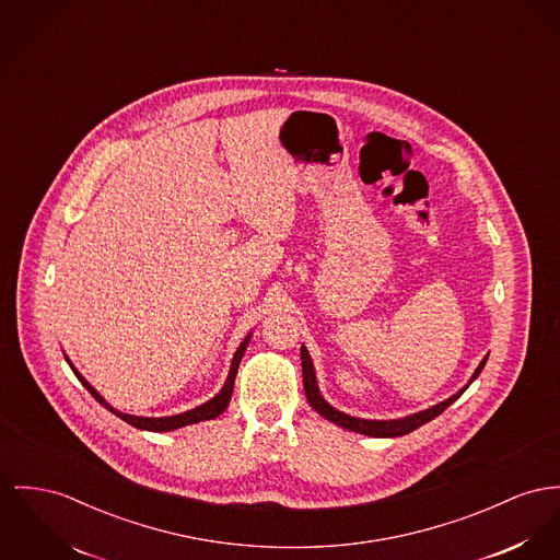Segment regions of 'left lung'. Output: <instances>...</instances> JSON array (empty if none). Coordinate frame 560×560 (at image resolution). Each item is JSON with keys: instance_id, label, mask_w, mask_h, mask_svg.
Masks as SVG:
<instances>
[{"instance_id": "obj_1", "label": "left lung", "mask_w": 560, "mask_h": 560, "mask_svg": "<svg viewBox=\"0 0 560 560\" xmlns=\"http://www.w3.org/2000/svg\"><path fill=\"white\" fill-rule=\"evenodd\" d=\"M486 361L488 357L482 359V363L478 365V370L474 372V375L469 377V382L456 393L452 395L446 401L429 408V410L418 411V413H410L406 418H397V420H365V418H354V416H348L343 411L336 410L334 406H329L325 401V397L320 395L318 390V382H316V373H314V365H312V359H310V352L305 346H301V370H303V390H305V397H307V404L318 411L323 418L336 422L337 427L341 429H348V431H354V433H361V435H370V438H401V435H408L413 429L427 424L429 420H433L435 416H440L442 411L446 410L447 406H452L467 388L469 384L480 375V372L485 370Z\"/></svg>"}]
</instances>
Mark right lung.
Instances as JSON below:
<instances>
[{
  "label": "right lung",
  "instance_id": "add662e5",
  "mask_svg": "<svg viewBox=\"0 0 560 560\" xmlns=\"http://www.w3.org/2000/svg\"><path fill=\"white\" fill-rule=\"evenodd\" d=\"M250 337L253 334H248V336L244 337V341L240 343V348L235 350V354H233V361H231V370H229V375H226V382H224L223 388H221V393H217L210 401H206V404H201V406H197V408H192V410L183 411V413H176V416H163V418H149V416H131V413H122V411L114 410L113 406L80 375V372L75 370L74 365H72V361L66 357V361L70 363V368H72V372H74L75 377L82 382V386L106 408V410L113 411L114 416H118L120 420H125L127 424H131V427H136V429H142V431H156V433H163V431H174V429H180V427H187V424H195V422H201V420H212V418H217V416H221L224 410H226V406H229V401H231V395H233V384H235V375H237V368H240V361H242V357H244V352H246V346H248V341H250Z\"/></svg>",
  "mask_w": 560,
  "mask_h": 560
}]
</instances>
